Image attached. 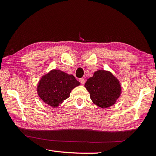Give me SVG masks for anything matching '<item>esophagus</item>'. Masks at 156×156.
<instances>
[{"instance_id":"1","label":"esophagus","mask_w":156,"mask_h":156,"mask_svg":"<svg viewBox=\"0 0 156 156\" xmlns=\"http://www.w3.org/2000/svg\"><path fill=\"white\" fill-rule=\"evenodd\" d=\"M79 81L80 82L81 84H84V78H80V80H79Z\"/></svg>"}]
</instances>
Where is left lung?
<instances>
[{
  "label": "left lung",
  "instance_id": "8db88e82",
  "mask_svg": "<svg viewBox=\"0 0 156 156\" xmlns=\"http://www.w3.org/2000/svg\"><path fill=\"white\" fill-rule=\"evenodd\" d=\"M94 104L100 108H108L114 105L122 93L120 81L112 72L98 70L84 84Z\"/></svg>",
  "mask_w": 156,
  "mask_h": 156
}]
</instances>
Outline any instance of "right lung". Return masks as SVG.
<instances>
[{
    "instance_id": "1",
    "label": "right lung",
    "mask_w": 156,
    "mask_h": 156,
    "mask_svg": "<svg viewBox=\"0 0 156 156\" xmlns=\"http://www.w3.org/2000/svg\"><path fill=\"white\" fill-rule=\"evenodd\" d=\"M80 84L73 75L52 69L42 76L37 86V93L44 103L55 108L67 99L72 89Z\"/></svg>"
}]
</instances>
